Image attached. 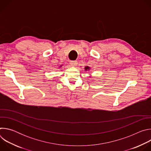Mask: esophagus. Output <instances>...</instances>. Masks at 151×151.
<instances>
[{"label": "esophagus", "instance_id": "obj_1", "mask_svg": "<svg viewBox=\"0 0 151 151\" xmlns=\"http://www.w3.org/2000/svg\"><path fill=\"white\" fill-rule=\"evenodd\" d=\"M71 66H76L77 64H78V61H71L70 62Z\"/></svg>", "mask_w": 151, "mask_h": 151}]
</instances>
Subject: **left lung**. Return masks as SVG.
<instances>
[{
    "label": "left lung",
    "instance_id": "left-lung-1",
    "mask_svg": "<svg viewBox=\"0 0 151 151\" xmlns=\"http://www.w3.org/2000/svg\"><path fill=\"white\" fill-rule=\"evenodd\" d=\"M90 69V67H88V66H86V67L85 68V70L86 71L89 70Z\"/></svg>",
    "mask_w": 151,
    "mask_h": 151
}]
</instances>
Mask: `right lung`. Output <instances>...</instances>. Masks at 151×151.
Wrapping results in <instances>:
<instances>
[{
	"label": "right lung",
	"mask_w": 151,
	"mask_h": 151,
	"mask_svg": "<svg viewBox=\"0 0 151 151\" xmlns=\"http://www.w3.org/2000/svg\"><path fill=\"white\" fill-rule=\"evenodd\" d=\"M61 66H62V65H61V66H60V68H61Z\"/></svg>",
	"instance_id": "1"
}]
</instances>
